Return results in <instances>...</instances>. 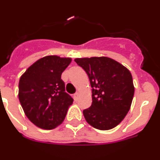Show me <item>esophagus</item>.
Returning a JSON list of instances; mask_svg holds the SVG:
<instances>
[{"label": "esophagus", "instance_id": "obj_1", "mask_svg": "<svg viewBox=\"0 0 160 160\" xmlns=\"http://www.w3.org/2000/svg\"><path fill=\"white\" fill-rule=\"evenodd\" d=\"M79 96H80V93L79 92H76L75 94H74L73 97H74V99H75V101H77V100L78 99Z\"/></svg>", "mask_w": 160, "mask_h": 160}]
</instances>
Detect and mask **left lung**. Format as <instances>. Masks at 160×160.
<instances>
[{"label": "left lung", "instance_id": "left-lung-1", "mask_svg": "<svg viewBox=\"0 0 160 160\" xmlns=\"http://www.w3.org/2000/svg\"><path fill=\"white\" fill-rule=\"evenodd\" d=\"M88 75L92 104L83 111L93 128L107 131L122 122L131 108L135 87L128 68L107 57L74 59Z\"/></svg>", "mask_w": 160, "mask_h": 160}]
</instances>
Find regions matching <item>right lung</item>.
<instances>
[{"mask_svg": "<svg viewBox=\"0 0 160 160\" xmlns=\"http://www.w3.org/2000/svg\"><path fill=\"white\" fill-rule=\"evenodd\" d=\"M70 58L49 55L38 59L21 76L18 98L30 122L44 130L62 123L73 98L65 92L61 79Z\"/></svg>", "mask_w": 160, "mask_h": 160, "instance_id": "1", "label": "right lung"}]
</instances>
